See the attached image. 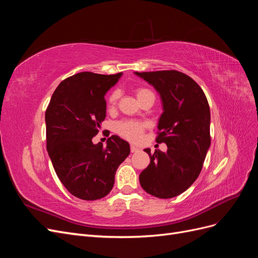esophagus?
Segmentation results:
<instances>
[{
  "label": "esophagus",
  "mask_w": 258,
  "mask_h": 258,
  "mask_svg": "<svg viewBox=\"0 0 258 258\" xmlns=\"http://www.w3.org/2000/svg\"><path fill=\"white\" fill-rule=\"evenodd\" d=\"M130 151H131V153H137V152H139V148L137 146H135V145H131L130 146Z\"/></svg>",
  "instance_id": "1"
}]
</instances>
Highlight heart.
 <instances>
[{"label":"heart","instance_id":"heart-1","mask_svg":"<svg viewBox=\"0 0 258 258\" xmlns=\"http://www.w3.org/2000/svg\"><path fill=\"white\" fill-rule=\"evenodd\" d=\"M120 97V91L119 90H113L110 96L107 98V107L108 108H114L117 104V101H118ZM137 97L139 101L143 100L147 97H154V93L152 90L147 88H138L137 89ZM146 128V124L142 121L139 120H122L119 121L116 124V132L118 134L121 138L128 140L131 142H137L142 137V134L144 129Z\"/></svg>","mask_w":258,"mask_h":258}]
</instances>
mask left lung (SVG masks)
I'll list each match as a JSON object with an SVG mask.
<instances>
[{"mask_svg": "<svg viewBox=\"0 0 258 258\" xmlns=\"http://www.w3.org/2000/svg\"><path fill=\"white\" fill-rule=\"evenodd\" d=\"M158 91L163 113L158 122L157 143L163 153L151 154V162L139 176L142 188L152 196L169 199L184 192L199 176L211 145L210 106L200 86L175 70L136 72Z\"/></svg>", "mask_w": 258, "mask_h": 258, "instance_id": "left-lung-1", "label": "left lung"}]
</instances>
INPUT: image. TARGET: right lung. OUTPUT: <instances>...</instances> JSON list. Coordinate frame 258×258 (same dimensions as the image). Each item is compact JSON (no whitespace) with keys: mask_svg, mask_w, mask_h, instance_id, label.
<instances>
[{"mask_svg":"<svg viewBox=\"0 0 258 258\" xmlns=\"http://www.w3.org/2000/svg\"><path fill=\"white\" fill-rule=\"evenodd\" d=\"M122 73L82 72L62 81L45 113L47 152L66 188L83 200L105 197L115 173L130 154L129 143L117 136L106 146L92 143L106 116L105 93Z\"/></svg>","mask_w":258,"mask_h":258,"instance_id":"right-lung-1","label":"right lung"}]
</instances>
